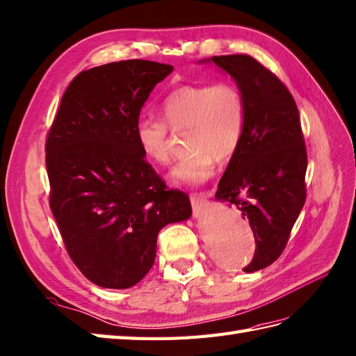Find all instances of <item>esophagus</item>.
I'll use <instances>...</instances> for the list:
<instances>
[{
  "instance_id": "1",
  "label": "esophagus",
  "mask_w": 356,
  "mask_h": 356,
  "mask_svg": "<svg viewBox=\"0 0 356 356\" xmlns=\"http://www.w3.org/2000/svg\"><path fill=\"white\" fill-rule=\"evenodd\" d=\"M191 204H193L194 213H200L206 208V206L209 204L208 195H204V194H194V195H191Z\"/></svg>"
}]
</instances>
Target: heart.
Masks as SVG:
<instances>
[{"label": "heart", "mask_w": 356, "mask_h": 356, "mask_svg": "<svg viewBox=\"0 0 356 356\" xmlns=\"http://www.w3.org/2000/svg\"><path fill=\"white\" fill-rule=\"evenodd\" d=\"M162 118H139L135 139L148 161L168 165L175 154L171 131L185 135L189 152L171 172L176 184L198 186L216 172V161L234 158L241 147L249 111L243 90L230 81L181 85L165 97Z\"/></svg>", "instance_id": "1"}]
</instances>
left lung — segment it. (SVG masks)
Returning a JSON list of instances; mask_svg holds the SVG:
<instances>
[{
	"mask_svg": "<svg viewBox=\"0 0 356 356\" xmlns=\"http://www.w3.org/2000/svg\"><path fill=\"white\" fill-rule=\"evenodd\" d=\"M211 60L235 79L249 111L244 140L216 197L236 206L250 222L256 247L243 270L252 273L275 262L290 239L307 200V145L297 104L276 74L249 54Z\"/></svg>",
	"mask_w": 356,
	"mask_h": 356,
	"instance_id": "left-lung-1",
	"label": "left lung"
}]
</instances>
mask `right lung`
<instances>
[{
	"instance_id": "obj_1",
	"label": "right lung",
	"mask_w": 356,
	"mask_h": 356,
	"mask_svg": "<svg viewBox=\"0 0 356 356\" xmlns=\"http://www.w3.org/2000/svg\"><path fill=\"white\" fill-rule=\"evenodd\" d=\"M172 70L131 59L81 71L47 134L49 208L70 258L98 286L138 284L159 230L191 216L189 197L168 189L135 139L140 107Z\"/></svg>"
}]
</instances>
